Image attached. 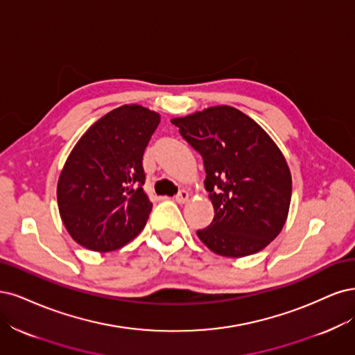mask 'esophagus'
Here are the masks:
<instances>
[{
    "label": "esophagus",
    "instance_id": "obj_1",
    "mask_svg": "<svg viewBox=\"0 0 355 355\" xmlns=\"http://www.w3.org/2000/svg\"><path fill=\"white\" fill-rule=\"evenodd\" d=\"M189 198H190L189 191L181 190V191L177 194V196H175V202H177V203H186V202L189 200Z\"/></svg>",
    "mask_w": 355,
    "mask_h": 355
}]
</instances>
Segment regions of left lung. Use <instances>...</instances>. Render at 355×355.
<instances>
[{
	"instance_id": "8db88e82",
	"label": "left lung",
	"mask_w": 355,
	"mask_h": 355,
	"mask_svg": "<svg viewBox=\"0 0 355 355\" xmlns=\"http://www.w3.org/2000/svg\"><path fill=\"white\" fill-rule=\"evenodd\" d=\"M202 155L215 211L198 232L214 254L243 258L276 239L288 220L292 175L271 137L243 112L211 106L171 119Z\"/></svg>"
}]
</instances>
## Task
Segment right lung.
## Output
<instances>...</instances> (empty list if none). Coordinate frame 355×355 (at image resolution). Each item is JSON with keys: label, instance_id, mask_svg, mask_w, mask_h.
I'll use <instances>...</instances> for the list:
<instances>
[{"label": "right lung", "instance_id": "add662e5", "mask_svg": "<svg viewBox=\"0 0 355 355\" xmlns=\"http://www.w3.org/2000/svg\"><path fill=\"white\" fill-rule=\"evenodd\" d=\"M159 122L155 110L123 105L96 121L72 148L57 181V205L78 245L110 252L144 228L152 202L141 161Z\"/></svg>", "mask_w": 355, "mask_h": 355}]
</instances>
